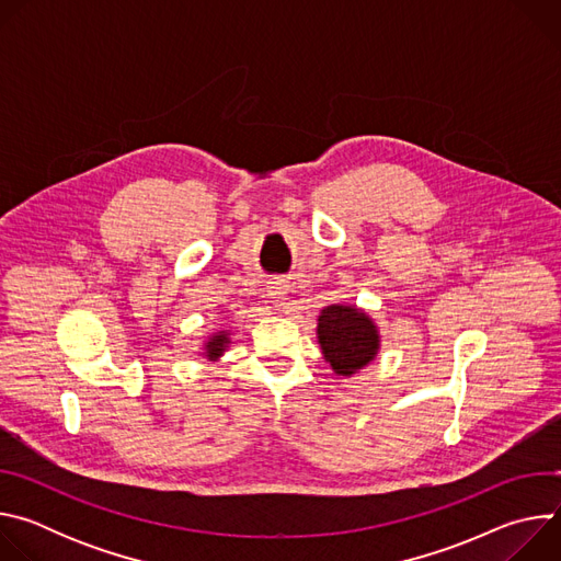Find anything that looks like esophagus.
Segmentation results:
<instances>
[{"label": "esophagus", "instance_id": "esophagus-1", "mask_svg": "<svg viewBox=\"0 0 561 561\" xmlns=\"http://www.w3.org/2000/svg\"><path fill=\"white\" fill-rule=\"evenodd\" d=\"M286 286L282 284V282H275V284H271L268 286V297H271V301L275 304V306H284V301H286Z\"/></svg>", "mask_w": 561, "mask_h": 561}]
</instances>
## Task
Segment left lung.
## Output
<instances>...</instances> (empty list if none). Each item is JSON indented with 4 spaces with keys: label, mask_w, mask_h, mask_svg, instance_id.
I'll list each match as a JSON object with an SVG mask.
<instances>
[{
    "label": "left lung",
    "mask_w": 561,
    "mask_h": 561,
    "mask_svg": "<svg viewBox=\"0 0 561 561\" xmlns=\"http://www.w3.org/2000/svg\"><path fill=\"white\" fill-rule=\"evenodd\" d=\"M319 344L337 375H353L364 368L379 348L377 329L370 319L351 306H327L319 314Z\"/></svg>",
    "instance_id": "8db88e82"
}]
</instances>
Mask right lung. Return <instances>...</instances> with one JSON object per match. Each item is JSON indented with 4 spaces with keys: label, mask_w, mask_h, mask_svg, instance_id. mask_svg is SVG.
Listing matches in <instances>:
<instances>
[{
    "label": "right lung",
    "mask_w": 561,
    "mask_h": 561,
    "mask_svg": "<svg viewBox=\"0 0 561 561\" xmlns=\"http://www.w3.org/2000/svg\"><path fill=\"white\" fill-rule=\"evenodd\" d=\"M228 344V337L224 335V333H219V335H215L210 342H208V346H206V355L213 359V357H219L221 355V351H224V346Z\"/></svg>",
    "instance_id": "add662e5"
}]
</instances>
